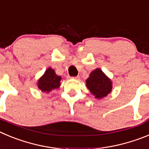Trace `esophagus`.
I'll use <instances>...</instances> for the list:
<instances>
[{"mask_svg": "<svg viewBox=\"0 0 149 149\" xmlns=\"http://www.w3.org/2000/svg\"><path fill=\"white\" fill-rule=\"evenodd\" d=\"M72 79H79V76H74V77H71Z\"/></svg>", "mask_w": 149, "mask_h": 149, "instance_id": "1", "label": "esophagus"}]
</instances>
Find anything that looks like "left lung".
Returning a JSON list of instances; mask_svg holds the SVG:
<instances>
[{"label":"left lung","instance_id":"obj_1","mask_svg":"<svg viewBox=\"0 0 149 149\" xmlns=\"http://www.w3.org/2000/svg\"><path fill=\"white\" fill-rule=\"evenodd\" d=\"M86 85L96 99L106 96L112 90L111 81L99 68L91 72L86 80Z\"/></svg>","mask_w":149,"mask_h":149}]
</instances>
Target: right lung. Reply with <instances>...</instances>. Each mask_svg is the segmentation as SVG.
<instances>
[{"label":"right lung","mask_w":149,"mask_h":149,"mask_svg":"<svg viewBox=\"0 0 149 149\" xmlns=\"http://www.w3.org/2000/svg\"><path fill=\"white\" fill-rule=\"evenodd\" d=\"M61 76L56 74L55 70L52 68H48L45 74L38 80V87L43 92H49L53 89H57L60 86Z\"/></svg>","instance_id":"1"}]
</instances>
